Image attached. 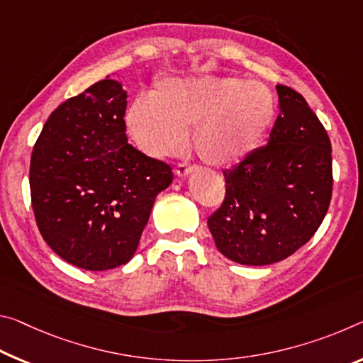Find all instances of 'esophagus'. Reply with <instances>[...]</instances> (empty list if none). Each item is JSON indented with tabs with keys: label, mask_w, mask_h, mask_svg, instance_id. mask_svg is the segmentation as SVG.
I'll list each match as a JSON object with an SVG mask.
<instances>
[{
	"label": "esophagus",
	"mask_w": 363,
	"mask_h": 363,
	"mask_svg": "<svg viewBox=\"0 0 363 363\" xmlns=\"http://www.w3.org/2000/svg\"><path fill=\"white\" fill-rule=\"evenodd\" d=\"M192 171H194L192 166H189V164H179V166H177V168H176V174H177V177H186V176L191 174Z\"/></svg>",
	"instance_id": "esophagus-1"
}]
</instances>
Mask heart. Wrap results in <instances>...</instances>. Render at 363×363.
Instances as JSON below:
<instances>
[{"instance_id":"b5f03b06","label":"heart","mask_w":363,"mask_h":363,"mask_svg":"<svg viewBox=\"0 0 363 363\" xmlns=\"http://www.w3.org/2000/svg\"><path fill=\"white\" fill-rule=\"evenodd\" d=\"M276 116L269 89L224 77H172L129 108L125 124L143 152L171 157L186 134L197 157L213 168H229L255 150Z\"/></svg>"}]
</instances>
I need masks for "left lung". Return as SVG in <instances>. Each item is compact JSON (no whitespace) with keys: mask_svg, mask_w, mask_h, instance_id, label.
Listing matches in <instances>:
<instances>
[{"mask_svg":"<svg viewBox=\"0 0 363 363\" xmlns=\"http://www.w3.org/2000/svg\"><path fill=\"white\" fill-rule=\"evenodd\" d=\"M268 143L224 171L226 197L208 218L221 254L240 264L281 262L320 228L333 192L331 142L301 94L276 85Z\"/></svg>","mask_w":363,"mask_h":363,"instance_id":"8db88e82","label":"left lung"}]
</instances>
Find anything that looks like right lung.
Listing matches in <instances>:
<instances>
[{"label": "right lung", "mask_w": 363, "mask_h": 363, "mask_svg": "<svg viewBox=\"0 0 363 363\" xmlns=\"http://www.w3.org/2000/svg\"><path fill=\"white\" fill-rule=\"evenodd\" d=\"M128 94L100 80L61 103L45 123L30 160L37 226L62 260L105 272L134 257L155 199L171 168L128 143Z\"/></svg>", "instance_id": "obj_1"}]
</instances>
